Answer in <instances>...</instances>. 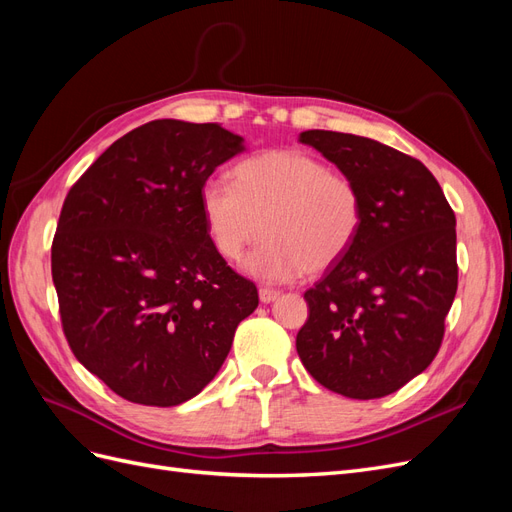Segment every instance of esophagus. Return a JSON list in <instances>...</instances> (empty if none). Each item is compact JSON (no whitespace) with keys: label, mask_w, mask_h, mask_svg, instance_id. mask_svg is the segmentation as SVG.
I'll list each match as a JSON object with an SVG mask.
<instances>
[{"label":"esophagus","mask_w":512,"mask_h":512,"mask_svg":"<svg viewBox=\"0 0 512 512\" xmlns=\"http://www.w3.org/2000/svg\"><path fill=\"white\" fill-rule=\"evenodd\" d=\"M258 297L262 303H271L275 301L277 297H280V290H273V288H260L258 290Z\"/></svg>","instance_id":"34e87169"}]
</instances>
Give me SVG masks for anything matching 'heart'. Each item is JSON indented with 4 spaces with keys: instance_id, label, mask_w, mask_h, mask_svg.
<instances>
[{
    "instance_id": "b5f03b06",
    "label": "heart",
    "mask_w": 512,
    "mask_h": 512,
    "mask_svg": "<svg viewBox=\"0 0 512 512\" xmlns=\"http://www.w3.org/2000/svg\"><path fill=\"white\" fill-rule=\"evenodd\" d=\"M198 205L213 250L224 260H239L260 232L265 235L245 260V271L265 282L333 269L363 226L359 185L294 149H271L241 162L235 185L207 179Z\"/></svg>"
}]
</instances>
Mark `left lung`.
<instances>
[{"mask_svg":"<svg viewBox=\"0 0 512 512\" xmlns=\"http://www.w3.org/2000/svg\"><path fill=\"white\" fill-rule=\"evenodd\" d=\"M299 141L359 185L363 226L350 252L305 292L297 352L350 399H378L429 367L457 292L455 213L427 166L365 136L307 130Z\"/></svg>","mask_w":512,"mask_h":512,"instance_id":"left-lung-1","label":"left lung"}]
</instances>
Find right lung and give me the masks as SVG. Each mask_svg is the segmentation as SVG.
<instances>
[{
	"mask_svg": "<svg viewBox=\"0 0 512 512\" xmlns=\"http://www.w3.org/2000/svg\"><path fill=\"white\" fill-rule=\"evenodd\" d=\"M243 136L156 119L72 185L51 250L68 344L91 374L143 406H179L218 374L258 290L213 250L198 192Z\"/></svg>",
	"mask_w": 512,
	"mask_h": 512,
	"instance_id": "obj_1",
	"label": "right lung"
}]
</instances>
